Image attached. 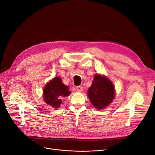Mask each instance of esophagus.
I'll return each instance as SVG.
<instances>
[{
	"label": "esophagus",
	"mask_w": 155,
	"mask_h": 155,
	"mask_svg": "<svg viewBox=\"0 0 155 155\" xmlns=\"http://www.w3.org/2000/svg\"><path fill=\"white\" fill-rule=\"evenodd\" d=\"M76 89H77V90L78 91H81L82 90H83V87H82L81 86H77V87H76Z\"/></svg>",
	"instance_id": "esophagus-1"
}]
</instances>
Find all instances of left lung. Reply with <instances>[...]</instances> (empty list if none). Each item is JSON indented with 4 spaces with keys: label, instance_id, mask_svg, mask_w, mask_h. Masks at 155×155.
Wrapping results in <instances>:
<instances>
[{
    "label": "left lung",
    "instance_id": "8db88e82",
    "mask_svg": "<svg viewBox=\"0 0 155 155\" xmlns=\"http://www.w3.org/2000/svg\"><path fill=\"white\" fill-rule=\"evenodd\" d=\"M115 95L112 82L105 76L95 74L88 90V97L94 107L98 110L104 109L113 101Z\"/></svg>",
    "mask_w": 155,
    "mask_h": 155
}]
</instances>
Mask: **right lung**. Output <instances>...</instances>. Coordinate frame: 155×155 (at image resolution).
I'll return each mask as SVG.
<instances>
[{
    "instance_id": "1",
    "label": "right lung",
    "mask_w": 155,
    "mask_h": 155,
    "mask_svg": "<svg viewBox=\"0 0 155 155\" xmlns=\"http://www.w3.org/2000/svg\"><path fill=\"white\" fill-rule=\"evenodd\" d=\"M44 99L47 104L54 108L60 107L62 99L70 94L68 87L62 83L60 77H55L44 88Z\"/></svg>"
}]
</instances>
